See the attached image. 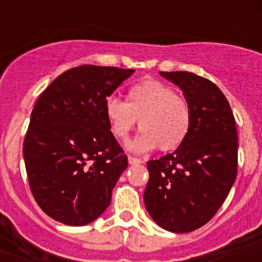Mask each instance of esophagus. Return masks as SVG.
Masks as SVG:
<instances>
[{
    "label": "esophagus",
    "instance_id": "obj_1",
    "mask_svg": "<svg viewBox=\"0 0 262 262\" xmlns=\"http://www.w3.org/2000/svg\"><path fill=\"white\" fill-rule=\"evenodd\" d=\"M127 160H129V164H141L143 163V160L139 159V158H135V156H129V158H127Z\"/></svg>",
    "mask_w": 262,
    "mask_h": 262
}]
</instances>
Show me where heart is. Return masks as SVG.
I'll return each mask as SVG.
<instances>
[{
  "label": "heart",
  "instance_id": "1",
  "mask_svg": "<svg viewBox=\"0 0 262 262\" xmlns=\"http://www.w3.org/2000/svg\"><path fill=\"white\" fill-rule=\"evenodd\" d=\"M106 118L111 133L125 141L139 121L143 133L132 144L139 152L158 148L162 152L174 151L186 140L191 125V108L187 99L168 84L147 80L129 90L126 103L108 99Z\"/></svg>",
  "mask_w": 262,
  "mask_h": 262
}]
</instances>
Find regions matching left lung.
I'll return each mask as SVG.
<instances>
[{
	"instance_id": "1",
	"label": "left lung",
	"mask_w": 262,
	"mask_h": 262,
	"mask_svg": "<svg viewBox=\"0 0 262 262\" xmlns=\"http://www.w3.org/2000/svg\"><path fill=\"white\" fill-rule=\"evenodd\" d=\"M183 91L191 108V125L172 154L149 160L144 191L148 213L171 232L203 227L219 211L238 171V135L223 92L190 72H160Z\"/></svg>"
}]
</instances>
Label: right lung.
<instances>
[{"instance_id": "1", "label": "right lung", "mask_w": 262, "mask_h": 262, "mask_svg": "<svg viewBox=\"0 0 262 262\" xmlns=\"http://www.w3.org/2000/svg\"><path fill=\"white\" fill-rule=\"evenodd\" d=\"M133 72L96 65L72 68L35 103L23 155L35 201L57 222L85 226L110 205L127 156L110 130L107 96Z\"/></svg>"}]
</instances>
